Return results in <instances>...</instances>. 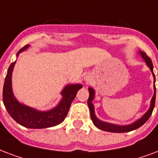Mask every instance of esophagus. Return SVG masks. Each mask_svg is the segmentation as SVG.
<instances>
[{
    "label": "esophagus",
    "instance_id": "34e87169",
    "mask_svg": "<svg viewBox=\"0 0 158 158\" xmlns=\"http://www.w3.org/2000/svg\"><path fill=\"white\" fill-rule=\"evenodd\" d=\"M84 79H85V81H87V82H88V81H90L91 80V77H90V75H86L85 77V78H84Z\"/></svg>",
    "mask_w": 158,
    "mask_h": 158
}]
</instances>
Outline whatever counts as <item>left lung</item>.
Returning <instances> with one entry per match:
<instances>
[{
	"label": "left lung",
	"instance_id": "1",
	"mask_svg": "<svg viewBox=\"0 0 158 158\" xmlns=\"http://www.w3.org/2000/svg\"><path fill=\"white\" fill-rule=\"evenodd\" d=\"M139 53L142 56V57L143 58L148 67L150 68V70H151L152 76H153L154 77V94L151 100V105H150L148 110L147 111L146 113L144 114L139 119L136 120L134 123H130V124H128V125H117V124L106 123V122L101 121L99 118H97V117L96 116L94 105L92 104V101L95 98V90H94L93 88L89 87L88 88V90H89V98L87 100V104L88 106H89V109H90V118L92 119L93 123L98 129L104 130V131L111 132V133H127V132L133 131L134 129H139V127H141L143 124H144L148 121V119L150 118V116H151L152 113V110H153L154 106H155V101H156V87H155V75H154L153 73V66H152L151 58L148 57V55L145 52L139 51Z\"/></svg>",
	"mask_w": 158,
	"mask_h": 158
}]
</instances>
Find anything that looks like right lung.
<instances>
[{
    "label": "right lung",
    "instance_id": "right-lung-1",
    "mask_svg": "<svg viewBox=\"0 0 158 158\" xmlns=\"http://www.w3.org/2000/svg\"><path fill=\"white\" fill-rule=\"evenodd\" d=\"M25 45L17 52H23L29 48ZM15 62H12L7 71L3 86V103L8 113L14 120L20 125L28 129H45L59 124L64 120L68 114L71 104L77 96V93L82 85L70 84L67 85L62 90V100L56 107L48 111H40L19 103L15 97L11 86V76Z\"/></svg>",
    "mask_w": 158,
    "mask_h": 158
}]
</instances>
